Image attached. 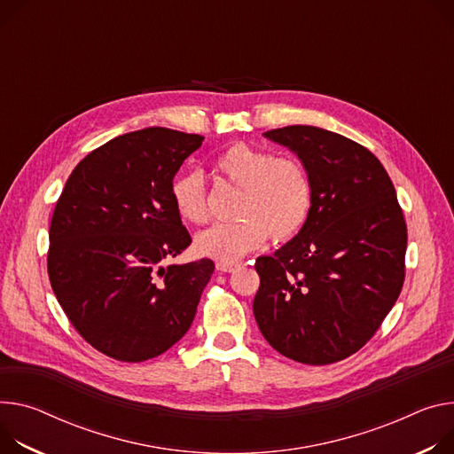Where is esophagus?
I'll return each instance as SVG.
<instances>
[{
	"label": "esophagus",
	"mask_w": 454,
	"mask_h": 454,
	"mask_svg": "<svg viewBox=\"0 0 454 454\" xmlns=\"http://www.w3.org/2000/svg\"><path fill=\"white\" fill-rule=\"evenodd\" d=\"M219 271H224V273H230V271H235L240 264L239 262H217L215 264Z\"/></svg>",
	"instance_id": "34e87169"
}]
</instances>
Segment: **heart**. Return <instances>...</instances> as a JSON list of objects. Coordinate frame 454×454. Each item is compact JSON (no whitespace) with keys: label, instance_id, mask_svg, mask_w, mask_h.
I'll return each mask as SVG.
<instances>
[{"label":"heart","instance_id":"1","mask_svg":"<svg viewBox=\"0 0 454 454\" xmlns=\"http://www.w3.org/2000/svg\"><path fill=\"white\" fill-rule=\"evenodd\" d=\"M221 177L240 192L233 215L237 221L214 224L195 237V252L219 262H235L266 242L294 239L308 223L313 204L311 179L295 157H275L246 143H233L215 159ZM177 215L192 224L208 219L204 177L190 170L172 183Z\"/></svg>","mask_w":454,"mask_h":454}]
</instances>
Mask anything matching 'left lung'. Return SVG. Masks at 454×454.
<instances>
[{
    "label": "left lung",
    "mask_w": 454,
    "mask_h": 454,
    "mask_svg": "<svg viewBox=\"0 0 454 454\" xmlns=\"http://www.w3.org/2000/svg\"><path fill=\"white\" fill-rule=\"evenodd\" d=\"M264 137L297 153L313 204L290 242L255 261L261 286L254 315L280 355L333 364L377 333L402 292L403 214L382 162L362 145L306 125Z\"/></svg>",
    "instance_id": "8db88e82"
}]
</instances>
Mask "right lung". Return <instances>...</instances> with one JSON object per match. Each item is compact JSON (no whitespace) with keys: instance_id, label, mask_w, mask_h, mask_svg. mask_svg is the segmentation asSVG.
<instances>
[{"instance_id":"right-lung-1","label":"right lung","mask_w":454,"mask_h":454,"mask_svg":"<svg viewBox=\"0 0 454 454\" xmlns=\"http://www.w3.org/2000/svg\"><path fill=\"white\" fill-rule=\"evenodd\" d=\"M202 139L160 127L114 137L77 164L58 199L52 290L75 332L110 358L159 356L193 322L214 261H162L192 242L170 190Z\"/></svg>"}]
</instances>
